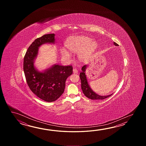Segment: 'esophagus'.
<instances>
[{
    "label": "esophagus",
    "instance_id": "obj_1",
    "mask_svg": "<svg viewBox=\"0 0 146 146\" xmlns=\"http://www.w3.org/2000/svg\"><path fill=\"white\" fill-rule=\"evenodd\" d=\"M73 72H74V73H76V74H77L78 72V71L77 69V68H74L73 69Z\"/></svg>",
    "mask_w": 146,
    "mask_h": 146
}]
</instances>
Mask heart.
Segmentation results:
<instances>
[{
	"label": "heart",
	"instance_id": "obj_1",
	"mask_svg": "<svg viewBox=\"0 0 146 146\" xmlns=\"http://www.w3.org/2000/svg\"><path fill=\"white\" fill-rule=\"evenodd\" d=\"M96 42L90 37L85 36H78L70 38L66 43V46L69 50L74 52H80L79 57L82 60L89 59L91 54L97 47ZM63 56L70 57V55L68 52L63 48L62 50Z\"/></svg>",
	"mask_w": 146,
	"mask_h": 146
}]
</instances>
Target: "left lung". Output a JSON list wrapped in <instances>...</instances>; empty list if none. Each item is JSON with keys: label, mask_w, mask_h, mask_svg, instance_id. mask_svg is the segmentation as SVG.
<instances>
[{"label": "left lung", "mask_w": 146, "mask_h": 146, "mask_svg": "<svg viewBox=\"0 0 146 146\" xmlns=\"http://www.w3.org/2000/svg\"><path fill=\"white\" fill-rule=\"evenodd\" d=\"M114 44L116 46H118V45L116 43L114 42ZM87 66L84 65L82 67V71L80 73V78L81 82V89L82 92L85 96H87L89 99L91 100H103L107 98H109L112 94L109 95L107 96H101L97 94L95 92H94L92 89L90 88V86H89L88 81H87L86 75L85 74V71L86 69Z\"/></svg>", "instance_id": "1"}]
</instances>
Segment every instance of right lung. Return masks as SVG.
<instances>
[{"mask_svg": "<svg viewBox=\"0 0 146 146\" xmlns=\"http://www.w3.org/2000/svg\"><path fill=\"white\" fill-rule=\"evenodd\" d=\"M55 34H45L34 40L28 48L23 60V70L28 86L37 97L46 102H53L62 96L67 78L72 74V65H54L44 72L37 71L34 59L42 44L54 43Z\"/></svg>", "mask_w": 146, "mask_h": 146, "instance_id": "1", "label": "right lung"}]
</instances>
